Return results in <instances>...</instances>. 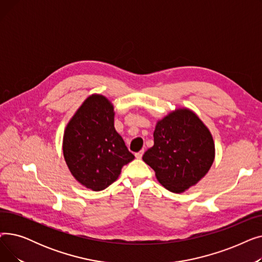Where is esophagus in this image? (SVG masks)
I'll return each instance as SVG.
<instances>
[{"label": "esophagus", "mask_w": 262, "mask_h": 262, "mask_svg": "<svg viewBox=\"0 0 262 262\" xmlns=\"http://www.w3.org/2000/svg\"><path fill=\"white\" fill-rule=\"evenodd\" d=\"M143 152H144V150H143V149H141V150H140V152H138V153H136V154H135L136 158H138V159H141V158H142V155H143Z\"/></svg>", "instance_id": "34e87169"}]
</instances>
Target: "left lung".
Wrapping results in <instances>:
<instances>
[{
    "label": "left lung",
    "mask_w": 262,
    "mask_h": 262,
    "mask_svg": "<svg viewBox=\"0 0 262 262\" xmlns=\"http://www.w3.org/2000/svg\"><path fill=\"white\" fill-rule=\"evenodd\" d=\"M142 159L163 187L180 193L209 171L214 159L212 136L196 115L176 110L157 123L154 145Z\"/></svg>",
    "instance_id": "obj_1"
}]
</instances>
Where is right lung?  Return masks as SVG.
Returning a JSON list of instances; mask_svg holds the SVG:
<instances>
[{
    "mask_svg": "<svg viewBox=\"0 0 262 262\" xmlns=\"http://www.w3.org/2000/svg\"><path fill=\"white\" fill-rule=\"evenodd\" d=\"M63 156L72 175L93 191L116 182L135 158L115 129L114 108L104 96H89L69 122Z\"/></svg>",
    "mask_w": 262,
    "mask_h": 262,
    "instance_id": "right-lung-1",
    "label": "right lung"
}]
</instances>
